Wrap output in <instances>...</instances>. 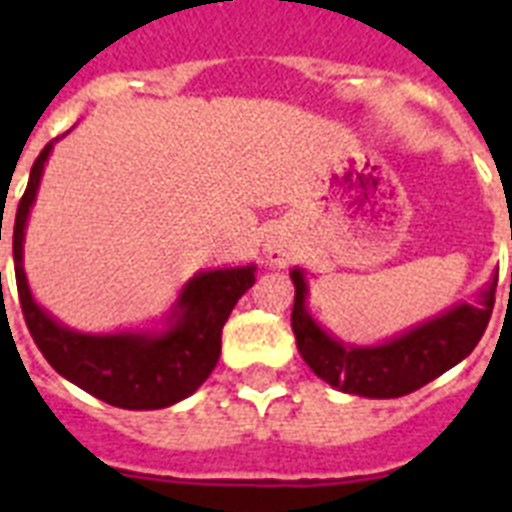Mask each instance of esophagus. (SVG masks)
I'll return each instance as SVG.
<instances>
[{
	"label": "esophagus",
	"mask_w": 512,
	"mask_h": 512,
	"mask_svg": "<svg viewBox=\"0 0 512 512\" xmlns=\"http://www.w3.org/2000/svg\"><path fill=\"white\" fill-rule=\"evenodd\" d=\"M265 255H268V260H271L273 265H287L289 260H292V249H289V244H284V239L271 236L268 244H265Z\"/></svg>",
	"instance_id": "1"
}]
</instances>
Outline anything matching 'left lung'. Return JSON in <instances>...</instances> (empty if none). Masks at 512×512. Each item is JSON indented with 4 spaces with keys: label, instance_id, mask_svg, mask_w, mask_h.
<instances>
[{
    "label": "left lung",
    "instance_id": "left-lung-1",
    "mask_svg": "<svg viewBox=\"0 0 512 512\" xmlns=\"http://www.w3.org/2000/svg\"><path fill=\"white\" fill-rule=\"evenodd\" d=\"M292 281V332L305 364L332 388L366 398H398L414 393L470 356V350L484 337L486 324L492 319L497 289V281H492L489 289L481 292L478 305H457L398 340L377 348H345L327 332H321L305 311L303 273L292 271Z\"/></svg>",
    "mask_w": 512,
    "mask_h": 512
}]
</instances>
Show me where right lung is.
<instances>
[{
	"mask_svg": "<svg viewBox=\"0 0 512 512\" xmlns=\"http://www.w3.org/2000/svg\"><path fill=\"white\" fill-rule=\"evenodd\" d=\"M50 148L52 143H47L42 154L36 156L12 225L20 311L36 348L42 350L55 372L87 390L90 396L119 409H164L183 401L215 369L223 324L231 316L236 300L255 284V268H225L193 276L177 303V308H183V316L162 337H100L63 329L31 300L23 273V228Z\"/></svg>",
	"mask_w": 512,
	"mask_h": 512,
	"instance_id": "right-lung-1",
	"label": "right lung"
}]
</instances>
